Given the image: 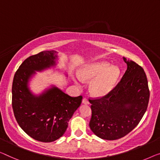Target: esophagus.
Segmentation results:
<instances>
[{"label":"esophagus","mask_w":160,"mask_h":160,"mask_svg":"<svg viewBox=\"0 0 160 160\" xmlns=\"http://www.w3.org/2000/svg\"><path fill=\"white\" fill-rule=\"evenodd\" d=\"M82 102L83 104H85V105H88V104L90 103H89V101H88L87 98H85L82 99Z\"/></svg>","instance_id":"34e87169"}]
</instances>
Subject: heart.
I'll use <instances>...</instances> for the list:
<instances>
[{
    "instance_id": "obj_1",
    "label": "heart",
    "mask_w": 160,
    "mask_h": 160,
    "mask_svg": "<svg viewBox=\"0 0 160 160\" xmlns=\"http://www.w3.org/2000/svg\"><path fill=\"white\" fill-rule=\"evenodd\" d=\"M81 80L90 82V92L96 97L104 96L116 86L121 77V70L118 66L111 65L108 62H93L83 65L78 71ZM75 82H79L75 79Z\"/></svg>"
}]
</instances>
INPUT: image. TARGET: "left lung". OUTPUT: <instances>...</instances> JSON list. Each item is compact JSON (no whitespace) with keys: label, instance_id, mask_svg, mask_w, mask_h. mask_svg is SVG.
<instances>
[{"label":"left lung","instance_id":"1","mask_svg":"<svg viewBox=\"0 0 160 160\" xmlns=\"http://www.w3.org/2000/svg\"><path fill=\"white\" fill-rule=\"evenodd\" d=\"M123 60L127 70L120 82L104 97L89 100L92 110L90 128L103 139L124 137L138 125L148 106L149 90L144 70L125 57Z\"/></svg>","mask_w":160,"mask_h":160}]
</instances>
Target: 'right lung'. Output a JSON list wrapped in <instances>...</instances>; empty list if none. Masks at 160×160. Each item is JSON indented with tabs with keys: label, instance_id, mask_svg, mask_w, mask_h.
<instances>
[{
	"label": "right lung",
	"instance_id": "1",
	"mask_svg": "<svg viewBox=\"0 0 160 160\" xmlns=\"http://www.w3.org/2000/svg\"><path fill=\"white\" fill-rule=\"evenodd\" d=\"M57 60L54 50L28 57L16 72L12 85V107L18 125L29 137L42 142L62 137L82 99L81 95L70 96L54 85L39 94L32 91L30 82L37 72L55 68Z\"/></svg>",
	"mask_w": 160,
	"mask_h": 160
}]
</instances>
